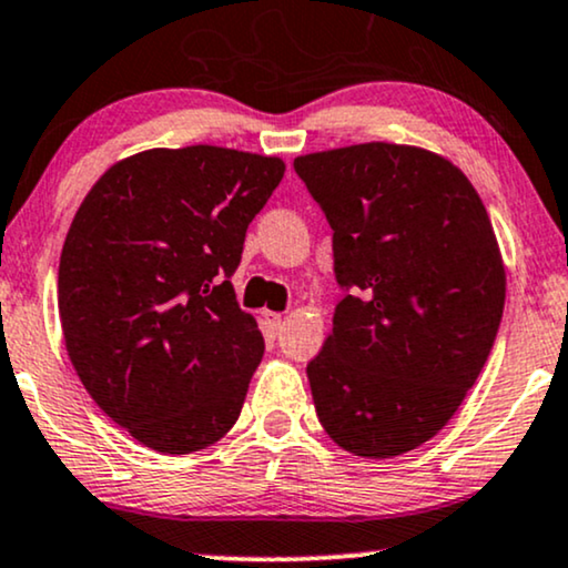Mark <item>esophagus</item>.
I'll use <instances>...</instances> for the list:
<instances>
[{
	"mask_svg": "<svg viewBox=\"0 0 568 568\" xmlns=\"http://www.w3.org/2000/svg\"><path fill=\"white\" fill-rule=\"evenodd\" d=\"M266 325H270V333L272 336H277L280 331H283V314H275V312H266Z\"/></svg>",
	"mask_w": 568,
	"mask_h": 568,
	"instance_id": "34e87169",
	"label": "esophagus"
}]
</instances>
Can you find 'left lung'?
I'll return each instance as SVG.
<instances>
[{
	"label": "left lung",
	"instance_id": "1",
	"mask_svg": "<svg viewBox=\"0 0 568 568\" xmlns=\"http://www.w3.org/2000/svg\"><path fill=\"white\" fill-rule=\"evenodd\" d=\"M293 169L331 224L344 291L306 365L317 418L346 453H409L447 426L497 338L505 272L487 209L420 148L365 142Z\"/></svg>",
	"mask_w": 568,
	"mask_h": 568
}]
</instances>
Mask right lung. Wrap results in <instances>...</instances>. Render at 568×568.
<instances>
[{
  "mask_svg": "<svg viewBox=\"0 0 568 568\" xmlns=\"http://www.w3.org/2000/svg\"><path fill=\"white\" fill-rule=\"evenodd\" d=\"M285 163L241 150H148L89 190L58 270L65 349L98 407L155 453L235 426L264 354L230 277Z\"/></svg>",
  "mask_w": 568,
  "mask_h": 568,
  "instance_id": "obj_1",
  "label": "right lung"
}]
</instances>
